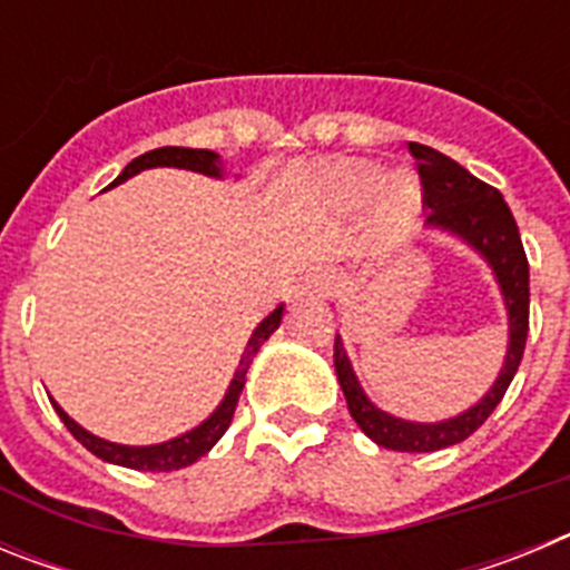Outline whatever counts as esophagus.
Returning a JSON list of instances; mask_svg holds the SVG:
<instances>
[{
  "label": "esophagus",
  "mask_w": 570,
  "mask_h": 570,
  "mask_svg": "<svg viewBox=\"0 0 570 570\" xmlns=\"http://www.w3.org/2000/svg\"><path fill=\"white\" fill-rule=\"evenodd\" d=\"M336 291V276L331 271H314L302 285V294L311 296H331Z\"/></svg>",
  "instance_id": "obj_1"
}]
</instances>
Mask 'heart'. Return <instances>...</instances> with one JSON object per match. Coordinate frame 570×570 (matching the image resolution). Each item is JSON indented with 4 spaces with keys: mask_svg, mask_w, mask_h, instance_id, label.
<instances>
[{
    "mask_svg": "<svg viewBox=\"0 0 570 570\" xmlns=\"http://www.w3.org/2000/svg\"><path fill=\"white\" fill-rule=\"evenodd\" d=\"M331 185L347 203H362L367 194L374 195V223L385 239H400L420 208V188L411 176L394 174L382 179L380 170L367 163H342L331 170Z\"/></svg>",
    "mask_w": 570,
    "mask_h": 570,
    "instance_id": "heart-1",
    "label": "heart"
}]
</instances>
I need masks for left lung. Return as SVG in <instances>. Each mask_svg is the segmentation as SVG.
I'll use <instances>...</instances> for the list:
<instances>
[{
	"label": "left lung",
	"instance_id": "8db88e82",
	"mask_svg": "<svg viewBox=\"0 0 570 570\" xmlns=\"http://www.w3.org/2000/svg\"><path fill=\"white\" fill-rule=\"evenodd\" d=\"M407 150L416 159V174L422 185V205L431 208L428 225L454 230L456 236L473 245L488 259L497 279H500L502 296L508 305V325H511V342H508L505 365L500 371V380L482 396L471 411L454 416V420L422 425V422H405L396 416H387L385 411L367 402L362 394L360 382L354 376V367L342 351L340 336L334 340V365L340 376L342 394L347 400V411L356 420V425L365 431V436L391 451H407V454H422V451H440V448L456 445L493 414L511 385L513 374L522 362L528 340V256L522 248L520 228L513 223L511 208L505 205L502 194L488 183L468 174L462 165H456L451 156L428 148L420 142H407Z\"/></svg>",
	"mask_w": 570,
	"mask_h": 570
}]
</instances>
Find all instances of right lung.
<instances>
[{"label": "right lung", "instance_id": "obj_1", "mask_svg": "<svg viewBox=\"0 0 570 570\" xmlns=\"http://www.w3.org/2000/svg\"><path fill=\"white\" fill-rule=\"evenodd\" d=\"M159 165H170V168H188V170H199V174H208V176H219V156L214 150H203V148H156L148 150V154L136 156L134 163L122 170V174L116 176V183L110 185H119L125 179H130L134 174L145 168H159ZM282 322V308H276L274 314L265 316L259 322V328L254 331V336L248 340V347H245V354L239 360V371H236L234 382H230L228 394H225L223 405L216 407L214 414L203 422L199 428L188 431V434L176 436V440L163 442V445H148V448H130V445H116V442L108 440H99V436L88 434L82 425L70 420L65 414L62 407L53 402L57 407L59 420L65 422L70 434L77 436L85 448H88L90 454H97L99 460L105 462H114V465H125V468H134V471H179V468H188L194 465L199 456H205L210 448L219 442V436L228 431L230 420H234V411H236V402H239L242 387H245V374H248L250 362H254L256 351L262 347V342L268 340L276 328H279Z\"/></svg>", "mask_w": 570, "mask_h": 570}]
</instances>
